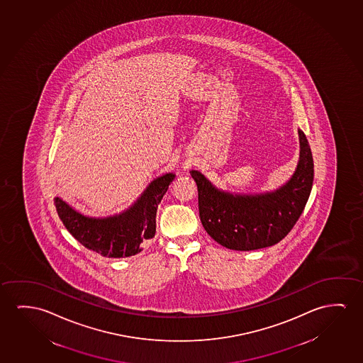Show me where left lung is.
<instances>
[{"instance_id": "1", "label": "left lung", "mask_w": 363, "mask_h": 363, "mask_svg": "<svg viewBox=\"0 0 363 363\" xmlns=\"http://www.w3.org/2000/svg\"><path fill=\"white\" fill-rule=\"evenodd\" d=\"M300 135V161L282 187L259 195H233L216 189L192 169L199 189L202 226L216 242L236 251L269 247L289 235L298 221L313 184V158L305 133Z\"/></svg>"}]
</instances>
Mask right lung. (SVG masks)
<instances>
[{
  "instance_id": "obj_1",
  "label": "right lung",
  "mask_w": 363,
  "mask_h": 363,
  "mask_svg": "<svg viewBox=\"0 0 363 363\" xmlns=\"http://www.w3.org/2000/svg\"><path fill=\"white\" fill-rule=\"evenodd\" d=\"M174 179V174L153 179L135 205L105 218L84 216L60 197L55 199V206L65 227L89 251L104 257H130L141 252L142 246L155 236L158 203Z\"/></svg>"
}]
</instances>
